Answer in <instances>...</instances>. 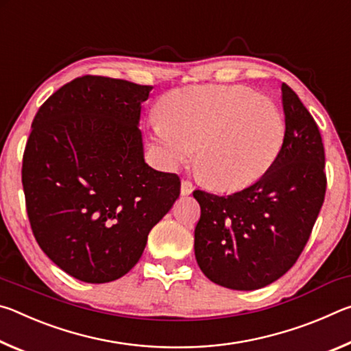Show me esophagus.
Returning <instances> with one entry per match:
<instances>
[{"label":"esophagus","mask_w":351,"mask_h":351,"mask_svg":"<svg viewBox=\"0 0 351 351\" xmlns=\"http://www.w3.org/2000/svg\"><path fill=\"white\" fill-rule=\"evenodd\" d=\"M193 189H195V186H193V182L190 181V180H182V182H181V193L182 195H190L193 192Z\"/></svg>","instance_id":"1"}]
</instances>
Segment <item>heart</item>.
<instances>
[{
    "mask_svg": "<svg viewBox=\"0 0 351 351\" xmlns=\"http://www.w3.org/2000/svg\"><path fill=\"white\" fill-rule=\"evenodd\" d=\"M153 136L169 165L195 154V169L213 187L235 190L276 162L285 121L269 97L240 85H192L159 100Z\"/></svg>",
    "mask_w": 351,
    "mask_h": 351,
    "instance_id": "b5f03b06",
    "label": "heart"
}]
</instances>
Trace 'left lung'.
<instances>
[{"label": "left lung", "instance_id": "obj_1", "mask_svg": "<svg viewBox=\"0 0 351 351\" xmlns=\"http://www.w3.org/2000/svg\"><path fill=\"white\" fill-rule=\"evenodd\" d=\"M285 138L257 182L230 195L195 190L201 217L195 257L219 287L252 291L288 272L310 240L325 199V150L319 127L282 83Z\"/></svg>", "mask_w": 351, "mask_h": 351}]
</instances>
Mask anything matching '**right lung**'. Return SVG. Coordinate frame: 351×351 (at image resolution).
I'll use <instances>...</instances> for the list:
<instances>
[{
  "instance_id": "right-lung-1",
  "label": "right lung",
  "mask_w": 351,
  "mask_h": 351,
  "mask_svg": "<svg viewBox=\"0 0 351 351\" xmlns=\"http://www.w3.org/2000/svg\"><path fill=\"white\" fill-rule=\"evenodd\" d=\"M152 90L82 75L34 117L21 169L29 223L41 251L77 280L125 276L180 198V176L144 161L138 123Z\"/></svg>"
}]
</instances>
